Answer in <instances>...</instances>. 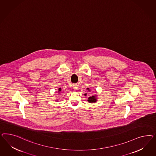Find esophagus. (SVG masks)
I'll use <instances>...</instances> for the list:
<instances>
[{
  "label": "esophagus",
  "instance_id": "1",
  "mask_svg": "<svg viewBox=\"0 0 156 156\" xmlns=\"http://www.w3.org/2000/svg\"><path fill=\"white\" fill-rule=\"evenodd\" d=\"M78 85H76V84H74V85H73V89H74V90H76L77 89H78Z\"/></svg>",
  "mask_w": 156,
  "mask_h": 156
}]
</instances>
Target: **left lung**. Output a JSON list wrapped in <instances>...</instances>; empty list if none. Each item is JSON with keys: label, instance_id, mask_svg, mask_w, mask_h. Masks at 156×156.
Here are the masks:
<instances>
[{"label": "left lung", "instance_id": "left-lung-1", "mask_svg": "<svg viewBox=\"0 0 156 156\" xmlns=\"http://www.w3.org/2000/svg\"><path fill=\"white\" fill-rule=\"evenodd\" d=\"M87 101H88V102H94L96 101V100H95V96L90 97L87 99Z\"/></svg>", "mask_w": 156, "mask_h": 156}]
</instances>
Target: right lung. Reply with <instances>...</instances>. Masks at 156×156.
Wrapping results in <instances>:
<instances>
[{
  "label": "right lung",
  "instance_id": "1",
  "mask_svg": "<svg viewBox=\"0 0 156 156\" xmlns=\"http://www.w3.org/2000/svg\"><path fill=\"white\" fill-rule=\"evenodd\" d=\"M58 90H59V91H61V88H59V89H58Z\"/></svg>",
  "mask_w": 156,
  "mask_h": 156
}]
</instances>
